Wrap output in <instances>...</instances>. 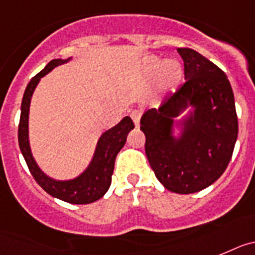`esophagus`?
Listing matches in <instances>:
<instances>
[{
	"label": "esophagus",
	"instance_id": "1",
	"mask_svg": "<svg viewBox=\"0 0 255 255\" xmlns=\"http://www.w3.org/2000/svg\"><path fill=\"white\" fill-rule=\"evenodd\" d=\"M141 112H138V110H134V112L130 113V118L133 119L134 122V126L136 127H140V121H141Z\"/></svg>",
	"mask_w": 255,
	"mask_h": 255
}]
</instances>
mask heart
Returning a JSON list of instances; mask_svg holds the SVG:
<instances>
[{
    "label": "heart",
    "instance_id": "1",
    "mask_svg": "<svg viewBox=\"0 0 255 255\" xmlns=\"http://www.w3.org/2000/svg\"><path fill=\"white\" fill-rule=\"evenodd\" d=\"M143 73L152 74L159 69L158 83L161 90H173L180 85L182 79V66L177 61H164L161 63L158 57H149L143 63Z\"/></svg>",
    "mask_w": 255,
    "mask_h": 255
}]
</instances>
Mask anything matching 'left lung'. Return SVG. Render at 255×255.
Returning a JSON list of instances; mask_svg holds the SVG:
<instances>
[{
	"label": "left lung",
	"instance_id": "1",
	"mask_svg": "<svg viewBox=\"0 0 255 255\" xmlns=\"http://www.w3.org/2000/svg\"><path fill=\"white\" fill-rule=\"evenodd\" d=\"M185 79L158 109L141 118L145 152L159 182L177 194H192L216 182L234 152L239 125L231 85L216 64L192 48H177ZM187 106L194 113L184 122L180 139L171 136L173 118Z\"/></svg>",
	"mask_w": 255,
	"mask_h": 255
}]
</instances>
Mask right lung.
Segmentation results:
<instances>
[{"label": "right lung", "mask_w": 255, "mask_h": 255, "mask_svg": "<svg viewBox=\"0 0 255 255\" xmlns=\"http://www.w3.org/2000/svg\"><path fill=\"white\" fill-rule=\"evenodd\" d=\"M66 61L68 60H61V59L51 60L45 66V69L41 70L38 74L30 79L24 92L23 101H21L17 138H19V146L26 161V165L29 168L35 182L38 183L42 189L51 196L70 203V204H90L103 198L105 192L109 190L115 158L122 147L125 146L127 134L133 129L134 125L129 117H126L115 127L106 130L97 142L96 151H95L90 167L74 180L55 181L46 176L38 168L30 152L29 140H28V117H29L30 99H32L35 86L38 85L39 79L54 69L55 66L66 63Z\"/></svg>", "instance_id": "add662e5"}]
</instances>
